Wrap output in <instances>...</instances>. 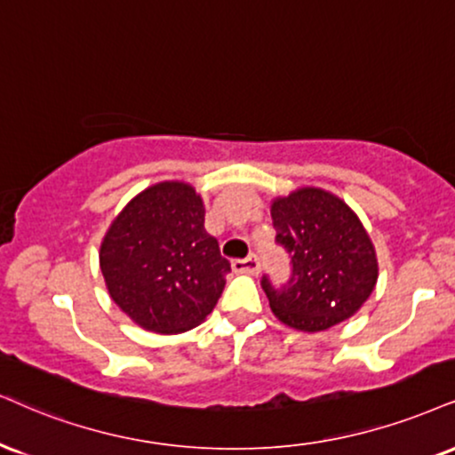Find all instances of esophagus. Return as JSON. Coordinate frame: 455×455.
<instances>
[{"label": "esophagus", "instance_id": "esophagus-1", "mask_svg": "<svg viewBox=\"0 0 455 455\" xmlns=\"http://www.w3.org/2000/svg\"><path fill=\"white\" fill-rule=\"evenodd\" d=\"M232 270L236 274H251V276H255V274H259L261 266H259V259H257L255 255H251L246 257V259H234Z\"/></svg>", "mask_w": 455, "mask_h": 455}]
</instances>
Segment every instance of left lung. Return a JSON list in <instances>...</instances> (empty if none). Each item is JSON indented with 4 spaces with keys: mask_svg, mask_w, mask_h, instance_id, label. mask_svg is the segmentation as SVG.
Returning <instances> with one entry per match:
<instances>
[{
    "mask_svg": "<svg viewBox=\"0 0 455 455\" xmlns=\"http://www.w3.org/2000/svg\"><path fill=\"white\" fill-rule=\"evenodd\" d=\"M276 240L291 253L284 289L263 276L274 316L291 329L316 333L361 310L378 284L371 236L339 196L304 185L270 204Z\"/></svg>",
    "mask_w": 455,
    "mask_h": 455,
    "instance_id": "8db88e82",
    "label": "left lung"
}]
</instances>
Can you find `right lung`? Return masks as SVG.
Returning a JSON list of instances; mask_svg holds the SVG:
<instances>
[{
  "label": "right lung",
  "mask_w": 455,
  "mask_h": 455,
  "mask_svg": "<svg viewBox=\"0 0 455 455\" xmlns=\"http://www.w3.org/2000/svg\"><path fill=\"white\" fill-rule=\"evenodd\" d=\"M204 215L192 183L160 181L134 196L100 240L109 297L141 329L183 333L215 307L232 267Z\"/></svg>",
  "instance_id": "add662e5"
}]
</instances>
